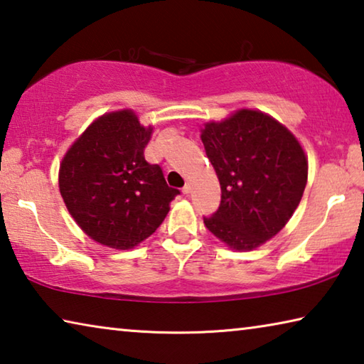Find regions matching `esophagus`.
Wrapping results in <instances>:
<instances>
[{
  "label": "esophagus",
  "instance_id": "1",
  "mask_svg": "<svg viewBox=\"0 0 364 364\" xmlns=\"http://www.w3.org/2000/svg\"><path fill=\"white\" fill-rule=\"evenodd\" d=\"M191 189H193V188H191V184H186V186L183 188V194H189Z\"/></svg>",
  "mask_w": 364,
  "mask_h": 364
}]
</instances>
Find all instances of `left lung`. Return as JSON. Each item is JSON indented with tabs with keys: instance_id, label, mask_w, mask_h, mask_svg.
Listing matches in <instances>:
<instances>
[{
	"instance_id": "8db88e82",
	"label": "left lung",
	"mask_w": 364,
	"mask_h": 364,
	"mask_svg": "<svg viewBox=\"0 0 364 364\" xmlns=\"http://www.w3.org/2000/svg\"><path fill=\"white\" fill-rule=\"evenodd\" d=\"M221 188V204L204 223L226 247L249 252L274 237L299 207L308 159L295 134L274 117L237 109L200 128Z\"/></svg>"
}]
</instances>
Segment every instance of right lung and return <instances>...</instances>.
I'll list each match as a JSON object with an SVG mask.
<instances>
[{
  "label": "right lung",
  "instance_id": "add662e5",
  "mask_svg": "<svg viewBox=\"0 0 364 364\" xmlns=\"http://www.w3.org/2000/svg\"><path fill=\"white\" fill-rule=\"evenodd\" d=\"M154 127L132 109L97 117L60 160L59 191L86 236L110 249L136 247L156 232L180 191L144 159Z\"/></svg>",
  "mask_w": 364,
  "mask_h": 364
}]
</instances>
